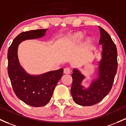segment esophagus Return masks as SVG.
<instances>
[{"instance_id":"obj_1","label":"esophagus","mask_w":126,"mask_h":126,"mask_svg":"<svg viewBox=\"0 0 126 126\" xmlns=\"http://www.w3.org/2000/svg\"><path fill=\"white\" fill-rule=\"evenodd\" d=\"M70 72H71V70L69 67H66V68L64 69V74H70Z\"/></svg>"}]
</instances>
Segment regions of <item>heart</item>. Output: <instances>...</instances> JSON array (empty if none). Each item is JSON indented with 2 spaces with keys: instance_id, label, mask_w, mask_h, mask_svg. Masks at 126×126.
I'll return each instance as SVG.
<instances>
[{
  "instance_id": "1",
  "label": "heart",
  "mask_w": 126,
  "mask_h": 126,
  "mask_svg": "<svg viewBox=\"0 0 126 126\" xmlns=\"http://www.w3.org/2000/svg\"><path fill=\"white\" fill-rule=\"evenodd\" d=\"M84 38V34L82 32H78L77 33L74 34L69 39L68 44L70 46H75L76 45H78L80 42L82 41V39ZM93 42L92 39L90 37H88L86 38L85 41V43H84V46L85 47H88L90 45L92 44Z\"/></svg>"
}]
</instances>
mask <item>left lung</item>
Instances as JSON below:
<instances>
[{"label": "left lung", "instance_id": "obj_1", "mask_svg": "<svg viewBox=\"0 0 126 126\" xmlns=\"http://www.w3.org/2000/svg\"><path fill=\"white\" fill-rule=\"evenodd\" d=\"M99 44L102 45V59L99 62L97 77L88 88L82 85L85 76L77 69L72 74L71 94L74 102L82 106H92L103 100L110 92L117 70V50L110 35L102 27Z\"/></svg>", "mask_w": 126, "mask_h": 126}]
</instances>
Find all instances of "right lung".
<instances>
[{"instance_id": "1", "label": "right lung", "mask_w": 126, "mask_h": 126, "mask_svg": "<svg viewBox=\"0 0 126 126\" xmlns=\"http://www.w3.org/2000/svg\"><path fill=\"white\" fill-rule=\"evenodd\" d=\"M48 29L22 32L14 39L8 51V72L16 96L27 105L39 107L50 100L57 84L63 76V69L38 75L26 72L18 58V47L25 40L38 39L45 36Z\"/></svg>"}]
</instances>
